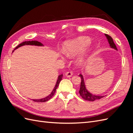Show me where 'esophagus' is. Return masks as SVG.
Listing matches in <instances>:
<instances>
[{
  "mask_svg": "<svg viewBox=\"0 0 133 133\" xmlns=\"http://www.w3.org/2000/svg\"><path fill=\"white\" fill-rule=\"evenodd\" d=\"M65 75H66V77L70 78V77H71L72 75H73V73H72V72H71V71H68L65 73Z\"/></svg>",
  "mask_w": 133,
  "mask_h": 133,
  "instance_id": "obj_1",
  "label": "esophagus"
}]
</instances>
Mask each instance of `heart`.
Segmentation results:
<instances>
[{"label":"heart","instance_id":"1","mask_svg":"<svg viewBox=\"0 0 133 133\" xmlns=\"http://www.w3.org/2000/svg\"><path fill=\"white\" fill-rule=\"evenodd\" d=\"M91 43L90 39L88 37H79L71 40L65 43L64 53L69 58H73L85 51ZM89 57V54L84 51L76 60V64L79 66H83L85 64Z\"/></svg>","mask_w":133,"mask_h":133}]
</instances>
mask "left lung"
Instances as JSON below:
<instances>
[{
	"mask_svg": "<svg viewBox=\"0 0 133 133\" xmlns=\"http://www.w3.org/2000/svg\"><path fill=\"white\" fill-rule=\"evenodd\" d=\"M105 36L107 39V41L109 44L110 47L112 48V49L118 50L115 44L113 42V40H112V38L110 37V36L106 34H105ZM79 76L81 78V84H80V89H79V92L80 96H81L84 100H88V101L93 102L96 100L100 99L103 98L104 96H105V95L100 96V95H97L91 93V92L89 91H88V90L87 89L86 85L85 83V80H84L83 75L82 74H79Z\"/></svg>",
	"mask_w": 133,
	"mask_h": 133,
	"instance_id": "left-lung-1",
	"label": "left lung"
}]
</instances>
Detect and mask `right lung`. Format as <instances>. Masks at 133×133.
<instances>
[{
	"label": "right lung",
	"instance_id": "1",
	"mask_svg": "<svg viewBox=\"0 0 133 133\" xmlns=\"http://www.w3.org/2000/svg\"><path fill=\"white\" fill-rule=\"evenodd\" d=\"M24 45H34V46H43V44L42 43H41V42H38V41H27V42H23L22 43L20 44L19 45H18L17 47H16L14 50L13 51V52L15 50L18 49V48L19 47H21L22 46H24ZM62 78H63V74H61V75H59L58 76V79H57V82H56V84H55V85L54 88L53 90H52V91L51 92V93L49 95L46 96V97L45 98H42V99H31L32 100H33L34 102H47L48 100H49L51 98L52 96H53L55 92V91H56V89H57V88L58 87L59 85V83L60 82V81H61L62 79Z\"/></svg>",
	"mask_w": 133,
	"mask_h": 133
}]
</instances>
